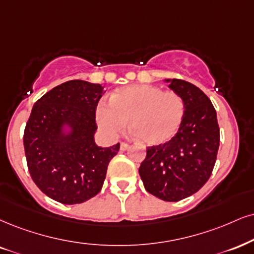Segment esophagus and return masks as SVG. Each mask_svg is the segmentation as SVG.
<instances>
[{"label":"esophagus","instance_id":"esophagus-1","mask_svg":"<svg viewBox=\"0 0 254 254\" xmlns=\"http://www.w3.org/2000/svg\"><path fill=\"white\" fill-rule=\"evenodd\" d=\"M128 148H129V145H128V143H126V142H121L120 143V149H121V151H127Z\"/></svg>","mask_w":254,"mask_h":254}]
</instances>
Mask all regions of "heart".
<instances>
[{"label": "heart", "mask_w": 254, "mask_h": 254, "mask_svg": "<svg viewBox=\"0 0 254 254\" xmlns=\"http://www.w3.org/2000/svg\"><path fill=\"white\" fill-rule=\"evenodd\" d=\"M184 99L174 92H164L154 86H128L111 96V103L100 102L96 121L102 132L114 136L125 129L130 120V129L147 146L171 141L185 117Z\"/></svg>", "instance_id": "heart-1"}]
</instances>
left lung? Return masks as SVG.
<instances>
[{"label": "left lung", "instance_id": "1", "mask_svg": "<svg viewBox=\"0 0 254 254\" xmlns=\"http://www.w3.org/2000/svg\"><path fill=\"white\" fill-rule=\"evenodd\" d=\"M165 82L184 99L183 124L171 141L147 148L139 174L148 193L179 201L201 189L213 171L220 142L217 112L201 89L184 80Z\"/></svg>", "mask_w": 254, "mask_h": 254}]
</instances>
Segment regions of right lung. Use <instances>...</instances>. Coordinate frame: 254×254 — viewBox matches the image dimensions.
<instances>
[{
  "instance_id": "right-lung-1",
  "label": "right lung",
  "mask_w": 254,
  "mask_h": 254,
  "mask_svg": "<svg viewBox=\"0 0 254 254\" xmlns=\"http://www.w3.org/2000/svg\"><path fill=\"white\" fill-rule=\"evenodd\" d=\"M99 83L71 80L56 86L31 109L23 145L28 170L46 195L64 205L87 201L102 189L120 143H95Z\"/></svg>"
}]
</instances>
